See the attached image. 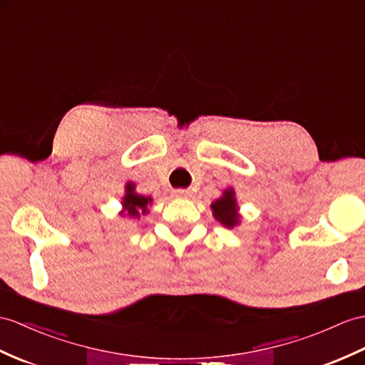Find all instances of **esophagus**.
Masks as SVG:
<instances>
[{
  "mask_svg": "<svg viewBox=\"0 0 365 365\" xmlns=\"http://www.w3.org/2000/svg\"><path fill=\"white\" fill-rule=\"evenodd\" d=\"M175 197L178 198H189L190 197V190H182V189H178L173 192Z\"/></svg>",
  "mask_w": 365,
  "mask_h": 365,
  "instance_id": "34e87169",
  "label": "esophagus"
}]
</instances>
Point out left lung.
Returning <instances> with one entry per match:
<instances>
[{
	"instance_id": "obj_1",
	"label": "left lung",
	"mask_w": 365,
	"mask_h": 365,
	"mask_svg": "<svg viewBox=\"0 0 365 365\" xmlns=\"http://www.w3.org/2000/svg\"><path fill=\"white\" fill-rule=\"evenodd\" d=\"M212 215L220 225H223L227 229H234L240 225V207L235 198V190L227 187L223 190V195L210 204Z\"/></svg>"
}]
</instances>
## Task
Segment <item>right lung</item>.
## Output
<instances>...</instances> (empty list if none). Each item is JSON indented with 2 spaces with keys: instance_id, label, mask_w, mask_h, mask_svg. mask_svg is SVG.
I'll return each mask as SVG.
<instances>
[{
  "instance_id": "right-lung-1",
  "label": "right lung",
  "mask_w": 365,
  "mask_h": 365,
  "mask_svg": "<svg viewBox=\"0 0 365 365\" xmlns=\"http://www.w3.org/2000/svg\"><path fill=\"white\" fill-rule=\"evenodd\" d=\"M153 202L152 197H145V195H140L136 192V184L135 182H127L125 184V193L122 197V210L119 212L120 217H128V218H140V215H147L150 212L148 206Z\"/></svg>"
}]
</instances>
